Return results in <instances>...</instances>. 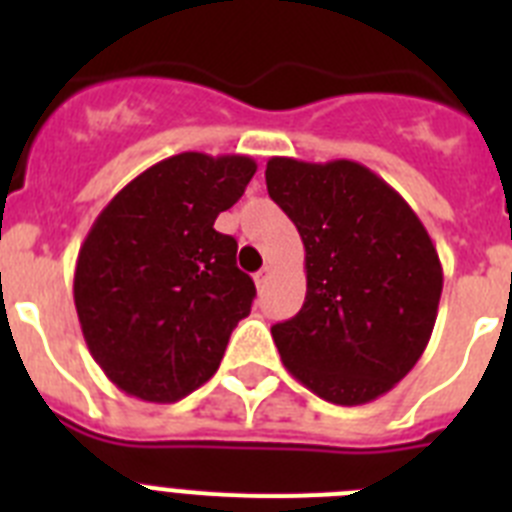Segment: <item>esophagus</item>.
Here are the masks:
<instances>
[{"label":"esophagus","instance_id":"1","mask_svg":"<svg viewBox=\"0 0 512 512\" xmlns=\"http://www.w3.org/2000/svg\"><path fill=\"white\" fill-rule=\"evenodd\" d=\"M269 274H271L269 266H264V269H261V271H256V274H253V282H256V287L264 289L266 282H269Z\"/></svg>","mask_w":512,"mask_h":512}]
</instances>
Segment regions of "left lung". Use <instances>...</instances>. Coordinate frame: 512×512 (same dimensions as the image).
I'll return each instance as SVG.
<instances>
[{
  "label": "left lung",
  "mask_w": 512,
  "mask_h": 512,
  "mask_svg": "<svg viewBox=\"0 0 512 512\" xmlns=\"http://www.w3.org/2000/svg\"><path fill=\"white\" fill-rule=\"evenodd\" d=\"M266 189L305 243L302 310L271 325L284 366L336 405L377 400L431 341L443 289L431 235L390 184L346 158L274 156Z\"/></svg>",
  "instance_id": "obj_1"
}]
</instances>
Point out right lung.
<instances>
[{"mask_svg": "<svg viewBox=\"0 0 512 512\" xmlns=\"http://www.w3.org/2000/svg\"><path fill=\"white\" fill-rule=\"evenodd\" d=\"M256 174L248 156L179 153L138 174L99 212L79 248L81 333L117 390L176 402L217 372L256 287L217 233Z\"/></svg>", "mask_w": 512, "mask_h": 512, "instance_id": "1", "label": "right lung"}]
</instances>
